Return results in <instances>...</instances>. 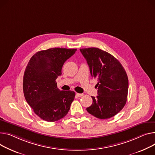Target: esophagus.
<instances>
[{
    "mask_svg": "<svg viewBox=\"0 0 155 155\" xmlns=\"http://www.w3.org/2000/svg\"><path fill=\"white\" fill-rule=\"evenodd\" d=\"M76 95H77V97H81V96H83V94H78V93H77Z\"/></svg>",
    "mask_w": 155,
    "mask_h": 155,
    "instance_id": "1",
    "label": "esophagus"
}]
</instances>
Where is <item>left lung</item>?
Segmentation results:
<instances>
[{
	"mask_svg": "<svg viewBox=\"0 0 155 155\" xmlns=\"http://www.w3.org/2000/svg\"><path fill=\"white\" fill-rule=\"evenodd\" d=\"M89 66L92 77L97 79L98 96L91 97L93 103L87 108L90 114L100 119L116 115L125 105L128 78L120 61L98 48H80Z\"/></svg>",
	"mask_w": 155,
	"mask_h": 155,
	"instance_id": "obj_1",
	"label": "left lung"
}]
</instances>
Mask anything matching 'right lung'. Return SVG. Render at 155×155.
<instances>
[{"instance_id": "add662e5", "label": "right lung", "mask_w": 155, "mask_h": 155, "mask_svg": "<svg viewBox=\"0 0 155 155\" xmlns=\"http://www.w3.org/2000/svg\"><path fill=\"white\" fill-rule=\"evenodd\" d=\"M77 49L52 48L35 54L25 68L23 90L25 98L41 119L53 122L64 118L74 101V91H60L56 79L65 61Z\"/></svg>"}]
</instances>
